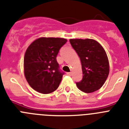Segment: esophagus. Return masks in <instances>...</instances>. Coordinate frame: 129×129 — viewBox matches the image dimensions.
<instances>
[{
	"label": "esophagus",
	"mask_w": 129,
	"mask_h": 129,
	"mask_svg": "<svg viewBox=\"0 0 129 129\" xmlns=\"http://www.w3.org/2000/svg\"><path fill=\"white\" fill-rule=\"evenodd\" d=\"M71 74H72V73H71V72H69V73H67V75H69V76H71Z\"/></svg>",
	"instance_id": "obj_1"
}]
</instances>
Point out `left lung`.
<instances>
[{
  "instance_id": "obj_1",
  "label": "left lung",
  "mask_w": 129,
  "mask_h": 129,
  "mask_svg": "<svg viewBox=\"0 0 129 129\" xmlns=\"http://www.w3.org/2000/svg\"><path fill=\"white\" fill-rule=\"evenodd\" d=\"M73 49L80 58L83 79L76 83L81 91L90 93L101 88L110 72L108 56L103 47L95 40L70 39Z\"/></svg>"
}]
</instances>
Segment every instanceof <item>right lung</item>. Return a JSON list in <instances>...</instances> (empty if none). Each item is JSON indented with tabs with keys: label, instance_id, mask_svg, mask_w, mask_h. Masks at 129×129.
Here are the masks:
<instances>
[{
	"label": "right lung",
	"instance_id": "1",
	"mask_svg": "<svg viewBox=\"0 0 129 129\" xmlns=\"http://www.w3.org/2000/svg\"><path fill=\"white\" fill-rule=\"evenodd\" d=\"M67 42L62 38L41 37L33 41L24 56V74L36 91L49 94L59 85L64 73L56 60L60 48Z\"/></svg>",
	"mask_w": 129,
	"mask_h": 129
}]
</instances>
